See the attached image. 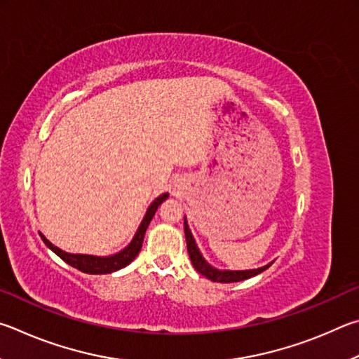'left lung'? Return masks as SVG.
Returning a JSON list of instances; mask_svg holds the SVG:
<instances>
[{
	"label": "left lung",
	"mask_w": 359,
	"mask_h": 359,
	"mask_svg": "<svg viewBox=\"0 0 359 359\" xmlns=\"http://www.w3.org/2000/svg\"><path fill=\"white\" fill-rule=\"evenodd\" d=\"M184 235H186V243H187V252H189L191 262L196 271H198L202 276H205L206 279H210L212 282H222V284H230V282H240V280H246L249 278H254V276L260 274L273 265L268 263V265L262 266V268H255V269H241V271H233V269H219L210 265L208 262L205 260V257L200 252V249L197 248V243L194 240V236L191 233L189 225H187V219L184 217Z\"/></svg>",
	"instance_id": "left-lung-1"
}]
</instances>
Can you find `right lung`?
Listing matches in <instances>:
<instances>
[{
  "instance_id": "right-lung-1",
  "label": "right lung",
  "mask_w": 359,
  "mask_h": 359,
  "mask_svg": "<svg viewBox=\"0 0 359 359\" xmlns=\"http://www.w3.org/2000/svg\"><path fill=\"white\" fill-rule=\"evenodd\" d=\"M167 198H168V194H162V196L157 197L154 202L148 206L147 215H144L142 224L138 225V229L135 231L134 238H132V241L124 249H121L119 252L113 254V255L99 257V255H88V254H71V252H66V250H62L60 248H56L55 244L50 243L47 238L41 233V231H39V235H41L42 241L46 243V246L48 249H52L61 260H65L67 265L77 268L79 271H81V273H86V274L115 273V271H118V269L128 266L129 263L138 255V252H140L142 244H143V238H144V231H147L151 219H153V216H154L156 210L159 208V205Z\"/></svg>"
}]
</instances>
